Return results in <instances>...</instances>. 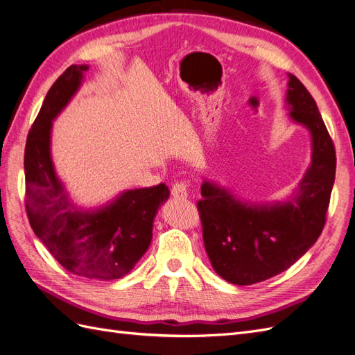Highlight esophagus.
I'll use <instances>...</instances> for the list:
<instances>
[{
    "label": "esophagus",
    "mask_w": 355,
    "mask_h": 355,
    "mask_svg": "<svg viewBox=\"0 0 355 355\" xmlns=\"http://www.w3.org/2000/svg\"><path fill=\"white\" fill-rule=\"evenodd\" d=\"M171 196L176 198H187L188 197V184L187 182H176V184L171 187Z\"/></svg>",
    "instance_id": "obj_1"
}]
</instances>
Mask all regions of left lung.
I'll return each instance as SVG.
<instances>
[{
    "mask_svg": "<svg viewBox=\"0 0 355 355\" xmlns=\"http://www.w3.org/2000/svg\"><path fill=\"white\" fill-rule=\"evenodd\" d=\"M290 118L313 141L311 166L284 202H244L230 189L204 180L197 202L202 240L213 270L223 280L250 286L278 275L302 257L324 228L335 184V145L305 85L288 73Z\"/></svg>",
    "mask_w": 355,
    "mask_h": 355,
    "instance_id": "left-lung-1",
    "label": "left lung"
}]
</instances>
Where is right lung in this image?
Wrapping results in <instances>:
<instances>
[{
  "instance_id": "1",
  "label": "right lung",
  "mask_w": 355,
  "mask_h": 355,
  "mask_svg": "<svg viewBox=\"0 0 355 355\" xmlns=\"http://www.w3.org/2000/svg\"><path fill=\"white\" fill-rule=\"evenodd\" d=\"M87 65H72L51 85L25 146L26 213L32 230L55 259L75 275L116 280L133 270L153 239L164 184L128 189L94 210L77 209L56 175L50 154L53 120L80 89Z\"/></svg>"
}]
</instances>
